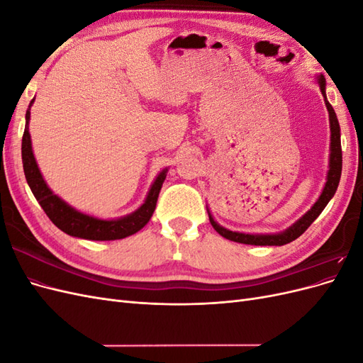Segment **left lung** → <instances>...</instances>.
<instances>
[{"instance_id":"8db88e82","label":"left lung","mask_w":363,"mask_h":363,"mask_svg":"<svg viewBox=\"0 0 363 363\" xmlns=\"http://www.w3.org/2000/svg\"><path fill=\"white\" fill-rule=\"evenodd\" d=\"M316 83L320 86V91L324 96V103L328 112V121H330V157H328V171H327V180L324 184V189L320 195V199L316 200V203L311 207V211H307L300 219L289 225L286 230H283L280 233H268V235H251V233H239V232H232L223 225H219L211 211L207 208L208 219H211L212 227L216 230V232L221 235L223 238L233 240V242L239 244H247V245H284L289 244L296 238H300L309 225L315 221V219L320 216V213L324 211V207L328 204L333 199V195L337 189V184L340 180V172H342V150H340V127L337 123L336 113L333 111L332 104L327 101V95H325V79L324 75H316Z\"/></svg>"}]
</instances>
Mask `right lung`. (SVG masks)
Returning <instances> with one entry per match:
<instances>
[{"label": "right lung", "mask_w": 363, "mask_h": 363, "mask_svg": "<svg viewBox=\"0 0 363 363\" xmlns=\"http://www.w3.org/2000/svg\"><path fill=\"white\" fill-rule=\"evenodd\" d=\"M33 103H35V98L31 100L28 111L26 113V130L23 136V148H21V151H23L24 174L33 195L36 196L43 212L47 213L52 224L69 236L89 240H115L138 233L150 221L152 213H155L159 192L162 189L164 179H167L168 168L162 169L157 174L156 180L152 182L145 196V201L135 212L115 219H101L77 211V208L69 206L67 201H63L59 195L54 194L42 177L35 155H33L31 136L28 133L30 108Z\"/></svg>", "instance_id": "obj_1"}]
</instances>
